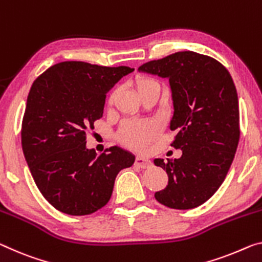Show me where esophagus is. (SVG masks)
<instances>
[{
  "label": "esophagus",
  "instance_id": "1",
  "mask_svg": "<svg viewBox=\"0 0 262 262\" xmlns=\"http://www.w3.org/2000/svg\"><path fill=\"white\" fill-rule=\"evenodd\" d=\"M135 164L140 168H146L148 166H151V160L147 158H144V157H142V156H137Z\"/></svg>",
  "mask_w": 262,
  "mask_h": 262
}]
</instances>
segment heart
Wrapping results in <instances>:
<instances>
[{
    "mask_svg": "<svg viewBox=\"0 0 262 262\" xmlns=\"http://www.w3.org/2000/svg\"><path fill=\"white\" fill-rule=\"evenodd\" d=\"M135 89L138 92V95H142L144 92L152 89H160V84L158 80H156L147 76L139 75L136 76L132 80ZM115 97V92L108 97V103L112 102ZM157 134V126L151 122H126L123 124L117 135L118 140L122 144L131 148H144L147 143H150Z\"/></svg>",
    "mask_w": 262,
    "mask_h": 262,
    "instance_id": "heart-1",
    "label": "heart"
}]
</instances>
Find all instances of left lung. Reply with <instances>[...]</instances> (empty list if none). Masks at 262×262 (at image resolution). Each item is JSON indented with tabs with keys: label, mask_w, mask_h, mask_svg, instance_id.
<instances>
[{
	"label": "left lung",
	"mask_w": 262,
	"mask_h": 262,
	"mask_svg": "<svg viewBox=\"0 0 262 262\" xmlns=\"http://www.w3.org/2000/svg\"><path fill=\"white\" fill-rule=\"evenodd\" d=\"M138 71L168 79L173 104L172 146L179 159L154 162L166 171L168 184L155 198L174 210H191L218 191L238 147L239 102L223 64L194 51H179L151 61Z\"/></svg>",
	"instance_id": "1"
}]
</instances>
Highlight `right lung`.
I'll list each match as a JSON object with an SVG mask.
<instances>
[{"label": "right lung", "mask_w": 262, "mask_h": 262, "mask_svg": "<svg viewBox=\"0 0 262 262\" xmlns=\"http://www.w3.org/2000/svg\"><path fill=\"white\" fill-rule=\"evenodd\" d=\"M62 62L35 80L22 123L24 158L39 192L56 210L70 215L91 214L105 206L120 170L136 157L119 146L102 155L86 147L88 127L103 116L105 95L134 71Z\"/></svg>", "instance_id": "add662e5"}]
</instances>
